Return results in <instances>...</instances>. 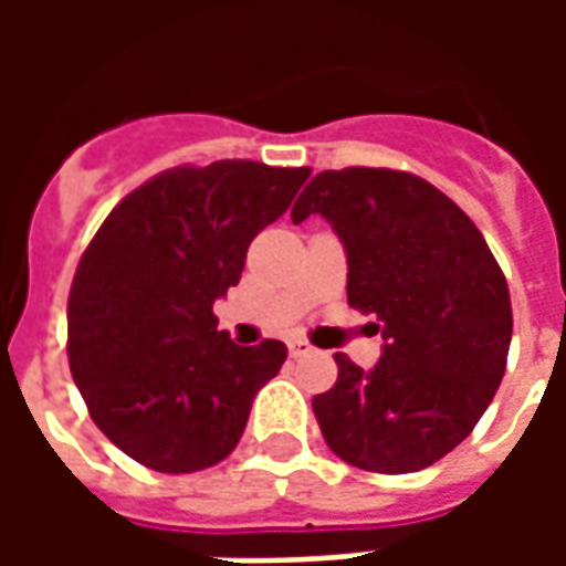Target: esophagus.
Returning a JSON list of instances; mask_svg holds the SVG:
<instances>
[{
	"instance_id": "esophagus-1",
	"label": "esophagus",
	"mask_w": 566,
	"mask_h": 566,
	"mask_svg": "<svg viewBox=\"0 0 566 566\" xmlns=\"http://www.w3.org/2000/svg\"><path fill=\"white\" fill-rule=\"evenodd\" d=\"M287 348H291V357H306V355H312V352H315V348H312L306 339H300V336L287 339Z\"/></svg>"
}]
</instances>
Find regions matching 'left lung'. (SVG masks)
<instances>
[{
	"instance_id": "obj_1",
	"label": "left lung",
	"mask_w": 566,
	"mask_h": 566,
	"mask_svg": "<svg viewBox=\"0 0 566 566\" xmlns=\"http://www.w3.org/2000/svg\"><path fill=\"white\" fill-rule=\"evenodd\" d=\"M321 214L348 260V303L376 315L381 357L312 400L321 433L369 473H416L470 437L500 388L510 287L475 223L424 178L352 166L315 175L291 218Z\"/></svg>"
}]
</instances>
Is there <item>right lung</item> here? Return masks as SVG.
<instances>
[{
	"label": "right lung",
	"mask_w": 566,
	"mask_h": 566,
	"mask_svg": "<svg viewBox=\"0 0 566 566\" xmlns=\"http://www.w3.org/2000/svg\"><path fill=\"white\" fill-rule=\"evenodd\" d=\"M306 178L254 160L178 166L120 199L81 254L69 367L96 427L133 461L197 473L235 449L287 348L235 345L211 306Z\"/></svg>",
	"instance_id": "obj_1"
}]
</instances>
